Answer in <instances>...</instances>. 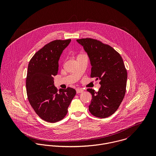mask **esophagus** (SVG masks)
Returning a JSON list of instances; mask_svg holds the SVG:
<instances>
[{
    "label": "esophagus",
    "mask_w": 156,
    "mask_h": 156,
    "mask_svg": "<svg viewBox=\"0 0 156 156\" xmlns=\"http://www.w3.org/2000/svg\"><path fill=\"white\" fill-rule=\"evenodd\" d=\"M83 92V89L82 88H77L76 89V92L77 94H79V93H82Z\"/></svg>",
    "instance_id": "esophagus-1"
}]
</instances>
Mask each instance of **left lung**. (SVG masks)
<instances>
[{
	"label": "left lung",
	"instance_id": "1",
	"mask_svg": "<svg viewBox=\"0 0 156 156\" xmlns=\"http://www.w3.org/2000/svg\"><path fill=\"white\" fill-rule=\"evenodd\" d=\"M77 41L88 55L90 77L100 80L98 92L87 89L92 97L89 111L96 117L107 118L116 111L125 96L127 73L122 58L111 46L99 40L86 38Z\"/></svg>",
	"mask_w": 156,
	"mask_h": 156
}]
</instances>
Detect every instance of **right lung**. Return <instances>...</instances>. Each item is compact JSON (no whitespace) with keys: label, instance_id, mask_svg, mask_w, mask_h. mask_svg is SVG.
Returning <instances> with one entry per match:
<instances>
[{"label":"right lung","instance_id":"add662e5","mask_svg":"<svg viewBox=\"0 0 156 156\" xmlns=\"http://www.w3.org/2000/svg\"><path fill=\"white\" fill-rule=\"evenodd\" d=\"M71 39L56 40L45 45L29 61L26 87L32 108L42 119L54 123L67 115L68 108L76 94L70 87L59 90L54 86L53 76L58 71V61Z\"/></svg>","mask_w":156,"mask_h":156}]
</instances>
